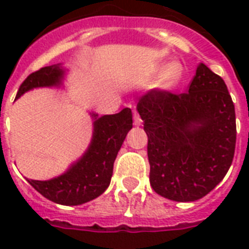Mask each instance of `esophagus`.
<instances>
[{"label": "esophagus", "instance_id": "34e87169", "mask_svg": "<svg viewBox=\"0 0 249 249\" xmlns=\"http://www.w3.org/2000/svg\"><path fill=\"white\" fill-rule=\"evenodd\" d=\"M134 125H137V126L142 125V119L140 117L138 112H134Z\"/></svg>", "mask_w": 249, "mask_h": 249}]
</instances>
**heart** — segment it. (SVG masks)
I'll list each match as a JSON object with an SVG mask.
<instances>
[{"instance_id": "1", "label": "heart", "mask_w": 249, "mask_h": 249, "mask_svg": "<svg viewBox=\"0 0 249 249\" xmlns=\"http://www.w3.org/2000/svg\"><path fill=\"white\" fill-rule=\"evenodd\" d=\"M182 79H183V67L177 62H173L165 68L160 81V88L163 90H173L179 85Z\"/></svg>"}]
</instances>
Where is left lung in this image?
Instances as JSON below:
<instances>
[{"label":"left lung","mask_w":249,"mask_h":249,"mask_svg":"<svg viewBox=\"0 0 249 249\" xmlns=\"http://www.w3.org/2000/svg\"><path fill=\"white\" fill-rule=\"evenodd\" d=\"M137 109L148 137L150 183L174 201H195L228 173L236 142L235 108L220 76L200 63L189 90H151Z\"/></svg>","instance_id":"1"}]
</instances>
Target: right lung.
Here are the masks:
<instances>
[{
    "label": "right lung",
    "mask_w": 249,
    "mask_h": 249,
    "mask_svg": "<svg viewBox=\"0 0 249 249\" xmlns=\"http://www.w3.org/2000/svg\"><path fill=\"white\" fill-rule=\"evenodd\" d=\"M63 75L60 64L41 68L21 83L17 98L33 88L60 85ZM132 116L130 108L101 117L93 113V138L81 159L59 177L49 181L28 179V182L42 196L62 205L84 204L102 195L111 182L117 152L133 128Z\"/></svg>",
    "instance_id": "right-lung-1"
}]
</instances>
